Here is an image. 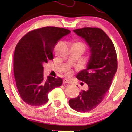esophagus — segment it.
I'll use <instances>...</instances> for the list:
<instances>
[{
  "instance_id": "obj_1",
  "label": "esophagus",
  "mask_w": 132,
  "mask_h": 132,
  "mask_svg": "<svg viewBox=\"0 0 132 132\" xmlns=\"http://www.w3.org/2000/svg\"><path fill=\"white\" fill-rule=\"evenodd\" d=\"M63 84H71V83H70V81L67 80V79H64V80H63Z\"/></svg>"
}]
</instances>
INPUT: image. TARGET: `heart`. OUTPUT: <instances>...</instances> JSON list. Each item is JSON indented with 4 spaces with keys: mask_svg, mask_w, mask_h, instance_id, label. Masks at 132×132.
Here are the masks:
<instances>
[{
    "mask_svg": "<svg viewBox=\"0 0 132 132\" xmlns=\"http://www.w3.org/2000/svg\"><path fill=\"white\" fill-rule=\"evenodd\" d=\"M76 44H80V45H81V46H82L83 47H84V48H85V45L83 44V43H76ZM72 74V71H68V73H67V75H68V76H70Z\"/></svg>",
    "mask_w": 132,
    "mask_h": 132,
    "instance_id": "heart-1",
    "label": "heart"
}]
</instances>
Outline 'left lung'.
Instances as JSON below:
<instances>
[{
    "label": "left lung",
    "instance_id": "8db88e82",
    "mask_svg": "<svg viewBox=\"0 0 132 132\" xmlns=\"http://www.w3.org/2000/svg\"><path fill=\"white\" fill-rule=\"evenodd\" d=\"M74 32L87 43L91 56L86 68L76 76L87 84L88 89L70 99L69 105L77 112H87L100 104L110 88L117 70V53L112 41L100 28H83Z\"/></svg>",
    "mask_w": 132,
    "mask_h": 132
}]
</instances>
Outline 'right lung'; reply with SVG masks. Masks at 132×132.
<instances>
[{
	"label": "right lung",
	"instance_id": "obj_1",
	"mask_svg": "<svg viewBox=\"0 0 132 132\" xmlns=\"http://www.w3.org/2000/svg\"><path fill=\"white\" fill-rule=\"evenodd\" d=\"M70 30L47 26L29 32L15 47L14 73L21 98L30 106H41L48 102V94L62 85V79L43 75V65L54 58V48Z\"/></svg>",
	"mask_w": 132,
	"mask_h": 132
}]
</instances>
